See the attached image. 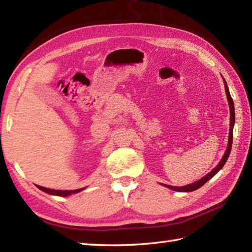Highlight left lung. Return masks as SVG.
<instances>
[{
	"label": "left lung",
	"instance_id": "8db88e82",
	"mask_svg": "<svg viewBox=\"0 0 252 252\" xmlns=\"http://www.w3.org/2000/svg\"><path fill=\"white\" fill-rule=\"evenodd\" d=\"M224 87H225V93H226V96H227V100H228V105H229V135H228V143H227V148L225 153H224L223 157L221 159V161L219 162V164L217 165V167L213 169L212 171H210L207 175L203 176V178H201L200 180H198L196 182H194V183L191 184H189V185H185V186H171V185H165V187H168V189H173L175 191H192V190H196L199 189V187H201L203 184L207 183V182L210 180L212 176H215L219 171H220L223 165L225 164L226 160L228 159V156L229 154H231V149H232V143H233V127H234V125H235V109H234V101L232 99V96L231 94H229V91H228V87H227V83L225 80H224Z\"/></svg>",
	"mask_w": 252,
	"mask_h": 252
}]
</instances>
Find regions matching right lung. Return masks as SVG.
Here are the masks:
<instances>
[{"instance_id": "1", "label": "right lung", "mask_w": 252, "mask_h": 252, "mask_svg": "<svg viewBox=\"0 0 252 252\" xmlns=\"http://www.w3.org/2000/svg\"><path fill=\"white\" fill-rule=\"evenodd\" d=\"M37 189H40L41 190H43L47 194L50 195H55V196H63V197H66L69 196L71 194H76V192L81 191L83 189H74V190H56V189H46V187L43 186H39L37 185Z\"/></svg>"}]
</instances>
